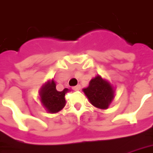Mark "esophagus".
Listing matches in <instances>:
<instances>
[{"label":"esophagus","instance_id":"esophagus-1","mask_svg":"<svg viewBox=\"0 0 153 153\" xmlns=\"http://www.w3.org/2000/svg\"><path fill=\"white\" fill-rule=\"evenodd\" d=\"M72 89L75 90V91H78V90L81 89V85H77L73 86V87H72Z\"/></svg>","mask_w":153,"mask_h":153}]
</instances>
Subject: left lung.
<instances>
[{"label":"left lung","instance_id":"left-lung-1","mask_svg":"<svg viewBox=\"0 0 153 153\" xmlns=\"http://www.w3.org/2000/svg\"><path fill=\"white\" fill-rule=\"evenodd\" d=\"M83 92L92 105L102 110L107 109L114 97L113 87L100 76L93 78Z\"/></svg>","mask_w":153,"mask_h":153}]
</instances>
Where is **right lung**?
<instances>
[{
    "instance_id": "right-lung-1",
    "label": "right lung",
    "mask_w": 153,
    "mask_h": 153,
    "mask_svg": "<svg viewBox=\"0 0 153 153\" xmlns=\"http://www.w3.org/2000/svg\"><path fill=\"white\" fill-rule=\"evenodd\" d=\"M56 83L52 80L48 81L42 85L39 91V96L41 98V102L48 112L51 114L57 113L64 107L65 101V94L69 91L67 88L63 91L56 90Z\"/></svg>"
}]
</instances>
